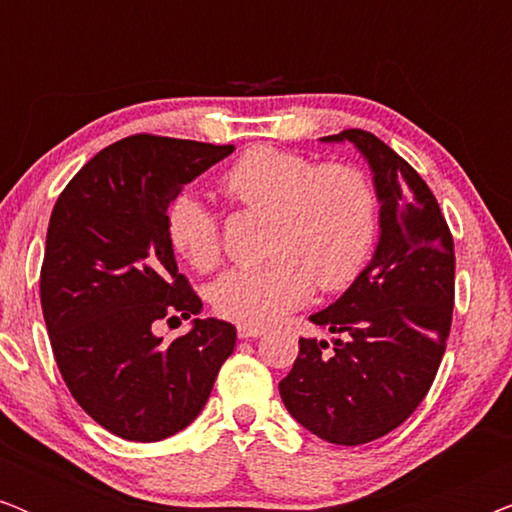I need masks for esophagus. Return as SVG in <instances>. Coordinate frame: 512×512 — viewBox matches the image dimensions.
<instances>
[{
	"mask_svg": "<svg viewBox=\"0 0 512 512\" xmlns=\"http://www.w3.org/2000/svg\"><path fill=\"white\" fill-rule=\"evenodd\" d=\"M265 331L263 328H256V326H247V324H240L237 326V335H240L242 340H249V338H261Z\"/></svg>",
	"mask_w": 512,
	"mask_h": 512,
	"instance_id": "obj_1",
	"label": "esophagus"
}]
</instances>
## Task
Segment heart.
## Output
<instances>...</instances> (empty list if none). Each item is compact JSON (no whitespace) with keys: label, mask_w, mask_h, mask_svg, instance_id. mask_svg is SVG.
Masks as SVG:
<instances>
[{"label":"heart","mask_w":512,"mask_h":512,"mask_svg":"<svg viewBox=\"0 0 512 512\" xmlns=\"http://www.w3.org/2000/svg\"><path fill=\"white\" fill-rule=\"evenodd\" d=\"M235 207L268 212L265 263L223 275L212 291L214 310L230 321L268 326L319 291H340L359 277L377 235V200L359 167L317 165L303 153L251 146L216 181ZM172 249L195 270L221 261V226L193 195L167 207Z\"/></svg>","instance_id":"b5f03b06"}]
</instances>
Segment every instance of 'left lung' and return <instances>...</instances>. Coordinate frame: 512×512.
<instances>
[{"instance_id": "obj_1", "label": "left lung", "mask_w": 512, "mask_h": 512, "mask_svg": "<svg viewBox=\"0 0 512 512\" xmlns=\"http://www.w3.org/2000/svg\"><path fill=\"white\" fill-rule=\"evenodd\" d=\"M352 142L373 170L380 242L354 284L310 321L342 340L300 338L279 382L293 419L335 445H363L401 426L429 394L454 307V242L426 181L366 130Z\"/></svg>"}]
</instances>
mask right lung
Here are the masks:
<instances>
[{
    "instance_id": "1",
    "label": "right lung",
    "mask_w": 512,
    "mask_h": 512,
    "mask_svg": "<svg viewBox=\"0 0 512 512\" xmlns=\"http://www.w3.org/2000/svg\"><path fill=\"white\" fill-rule=\"evenodd\" d=\"M233 151L125 137L90 158L53 207L39 291L55 363L74 401L123 440L186 429L235 349V326L219 319H193L172 342L153 333L202 310L174 261L167 207Z\"/></svg>"
}]
</instances>
